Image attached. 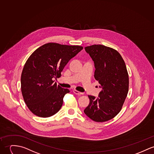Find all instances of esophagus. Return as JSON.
Segmentation results:
<instances>
[{
    "mask_svg": "<svg viewBox=\"0 0 154 154\" xmlns=\"http://www.w3.org/2000/svg\"><path fill=\"white\" fill-rule=\"evenodd\" d=\"M73 92H74V94H75L77 95L83 94V93H81V92H80V91H77V90H73Z\"/></svg>",
    "mask_w": 154,
    "mask_h": 154,
    "instance_id": "1",
    "label": "esophagus"
}]
</instances>
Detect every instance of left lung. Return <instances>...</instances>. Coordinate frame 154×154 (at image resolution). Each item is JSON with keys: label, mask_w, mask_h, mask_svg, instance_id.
<instances>
[{"label": "left lung", "mask_w": 154, "mask_h": 154, "mask_svg": "<svg viewBox=\"0 0 154 154\" xmlns=\"http://www.w3.org/2000/svg\"><path fill=\"white\" fill-rule=\"evenodd\" d=\"M94 61V78L102 88L98 97L88 95L90 103L84 112L95 122H105L121 111L128 92L129 77L119 52L101 45L84 48Z\"/></svg>", "instance_id": "left-lung-1"}]
</instances>
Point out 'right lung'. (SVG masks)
<instances>
[{
	"label": "right lung",
	"instance_id": "obj_1",
	"mask_svg": "<svg viewBox=\"0 0 154 154\" xmlns=\"http://www.w3.org/2000/svg\"><path fill=\"white\" fill-rule=\"evenodd\" d=\"M83 48L48 43L36 49L29 57L22 72L21 90L32 113L46 118L59 111L64 95L70 91L54 83L53 79L60 77L68 62Z\"/></svg>",
	"mask_w": 154,
	"mask_h": 154
}]
</instances>
